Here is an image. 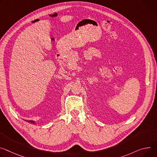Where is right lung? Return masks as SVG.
Here are the masks:
<instances>
[{"label":"right lung","instance_id":"obj_1","mask_svg":"<svg viewBox=\"0 0 157 157\" xmlns=\"http://www.w3.org/2000/svg\"><path fill=\"white\" fill-rule=\"evenodd\" d=\"M28 121V122H31V123H34V121Z\"/></svg>","mask_w":157,"mask_h":157}]
</instances>
